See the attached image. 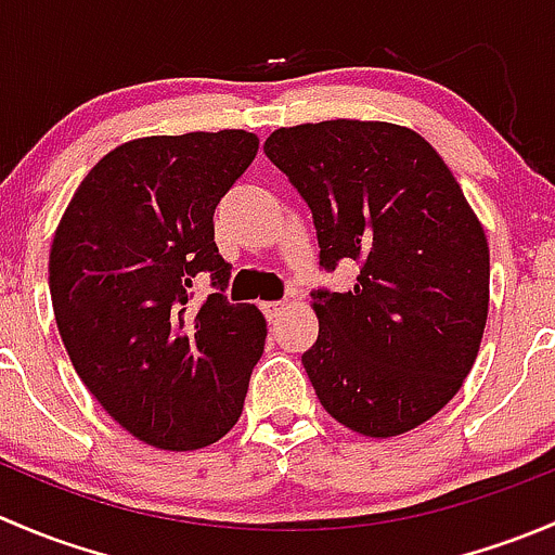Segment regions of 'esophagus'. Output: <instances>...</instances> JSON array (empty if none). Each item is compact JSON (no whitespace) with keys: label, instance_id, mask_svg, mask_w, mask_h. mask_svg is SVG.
<instances>
[{"label":"esophagus","instance_id":"1","mask_svg":"<svg viewBox=\"0 0 555 555\" xmlns=\"http://www.w3.org/2000/svg\"><path fill=\"white\" fill-rule=\"evenodd\" d=\"M282 309H284V300H271V304H262V311H266V317L271 319H276L279 313H282Z\"/></svg>","mask_w":555,"mask_h":555}]
</instances>
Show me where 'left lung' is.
Here are the masks:
<instances>
[{
    "label": "left lung",
    "instance_id": "1",
    "mask_svg": "<svg viewBox=\"0 0 555 555\" xmlns=\"http://www.w3.org/2000/svg\"><path fill=\"white\" fill-rule=\"evenodd\" d=\"M262 150L309 204L319 268L360 266L349 293H311L304 367L319 402L367 438L418 427L467 378L489 313V244L462 188L391 122L279 128Z\"/></svg>",
    "mask_w": 555,
    "mask_h": 555
}]
</instances>
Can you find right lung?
Returning a JSON list of instances; mask_svg holds the SVG:
<instances>
[{"label":"right lung","instance_id":"obj_1","mask_svg":"<svg viewBox=\"0 0 555 555\" xmlns=\"http://www.w3.org/2000/svg\"><path fill=\"white\" fill-rule=\"evenodd\" d=\"M257 155L246 131L120 144L82 179L50 249L55 324L77 376L122 429L193 451L238 422L266 317L225 295L215 209ZM206 278L212 295L194 300Z\"/></svg>","mask_w":555,"mask_h":555}]
</instances>
